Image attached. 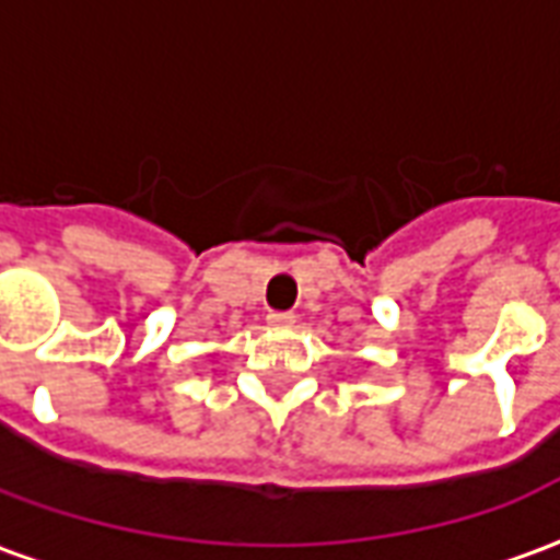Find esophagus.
Returning <instances> with one entry per match:
<instances>
[{
  "label": "esophagus",
  "mask_w": 560,
  "mask_h": 560,
  "mask_svg": "<svg viewBox=\"0 0 560 560\" xmlns=\"http://www.w3.org/2000/svg\"><path fill=\"white\" fill-rule=\"evenodd\" d=\"M267 324L276 329H291L296 324V315L293 312H269Z\"/></svg>",
  "instance_id": "34e87169"
}]
</instances>
